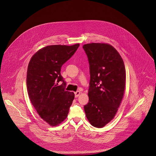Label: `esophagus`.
<instances>
[{"instance_id": "obj_1", "label": "esophagus", "mask_w": 156, "mask_h": 156, "mask_svg": "<svg viewBox=\"0 0 156 156\" xmlns=\"http://www.w3.org/2000/svg\"><path fill=\"white\" fill-rule=\"evenodd\" d=\"M74 94H75V97H78L79 96V95L80 94V92L77 90V91L74 92Z\"/></svg>"}]
</instances>
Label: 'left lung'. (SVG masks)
Returning a JSON list of instances; mask_svg holds the SVG:
<instances>
[{
    "mask_svg": "<svg viewBox=\"0 0 156 156\" xmlns=\"http://www.w3.org/2000/svg\"><path fill=\"white\" fill-rule=\"evenodd\" d=\"M88 59L89 102L84 106L87 119L94 127L102 128L115 116L123 98L126 84L124 61L110 44L83 45Z\"/></svg>",
    "mask_w": 156,
    "mask_h": 156,
    "instance_id": "obj_1",
    "label": "left lung"
}]
</instances>
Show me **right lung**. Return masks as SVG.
<instances>
[{
  "instance_id": "obj_1",
  "label": "right lung",
  "mask_w": 156,
  "mask_h": 156,
  "mask_svg": "<svg viewBox=\"0 0 156 156\" xmlns=\"http://www.w3.org/2000/svg\"><path fill=\"white\" fill-rule=\"evenodd\" d=\"M79 47V44L48 45L39 50L29 61L26 77L28 95L38 115L51 126L66 119L74 98V92L65 89L66 82L61 69ZM60 81L62 84L59 86Z\"/></svg>"
}]
</instances>
